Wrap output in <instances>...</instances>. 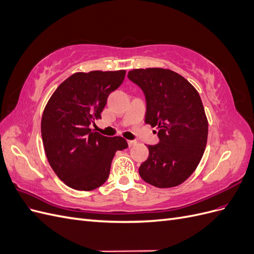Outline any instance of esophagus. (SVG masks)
<instances>
[{"label":"esophagus","instance_id":"34e87169","mask_svg":"<svg viewBox=\"0 0 254 254\" xmlns=\"http://www.w3.org/2000/svg\"><path fill=\"white\" fill-rule=\"evenodd\" d=\"M128 145H129V147H132V146L136 145V142H135V141H131V140H129V141H128Z\"/></svg>","mask_w":254,"mask_h":254}]
</instances>
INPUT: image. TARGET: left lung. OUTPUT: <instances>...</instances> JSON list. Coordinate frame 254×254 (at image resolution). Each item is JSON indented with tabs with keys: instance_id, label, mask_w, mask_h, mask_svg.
I'll use <instances>...</instances> for the list:
<instances>
[{
	"instance_id": "left-lung-1",
	"label": "left lung",
	"mask_w": 254,
	"mask_h": 254,
	"mask_svg": "<svg viewBox=\"0 0 254 254\" xmlns=\"http://www.w3.org/2000/svg\"><path fill=\"white\" fill-rule=\"evenodd\" d=\"M128 78L145 94V123L157 127L160 143L147 145L149 156L139 168L141 178L166 189L195 172L206 146L209 124L197 90L168 68H135Z\"/></svg>"
}]
</instances>
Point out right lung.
I'll list each match as a JSON object with an SVG mask.
<instances>
[{
    "mask_svg": "<svg viewBox=\"0 0 254 254\" xmlns=\"http://www.w3.org/2000/svg\"><path fill=\"white\" fill-rule=\"evenodd\" d=\"M125 70L77 72L52 94L41 120V135L48 161L67 187L92 190L108 179L112 159L128 147L122 136H104L90 128L107 98L125 78Z\"/></svg>",
    "mask_w": 254,
    "mask_h": 254,
    "instance_id": "right-lung-1",
    "label": "right lung"
}]
</instances>
